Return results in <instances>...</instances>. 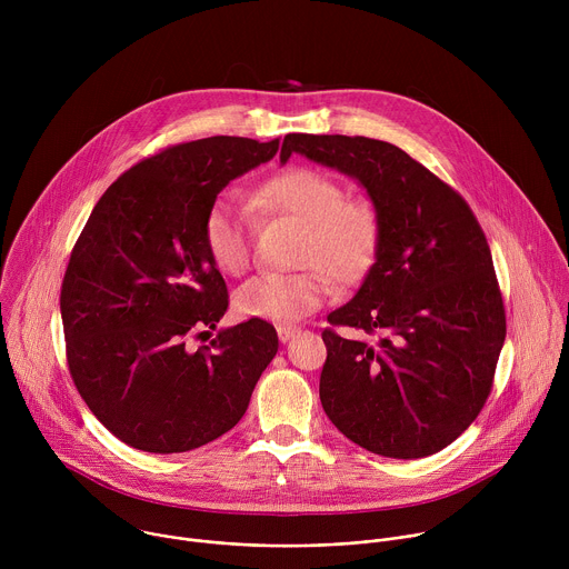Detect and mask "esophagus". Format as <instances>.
Segmentation results:
<instances>
[{"label": "esophagus", "instance_id": "esophagus-1", "mask_svg": "<svg viewBox=\"0 0 569 569\" xmlns=\"http://www.w3.org/2000/svg\"><path fill=\"white\" fill-rule=\"evenodd\" d=\"M297 333H299V329H297V327H290V323H279V327H277V336H279L281 342H288V340L295 338Z\"/></svg>", "mask_w": 569, "mask_h": 569}]
</instances>
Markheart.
<instances>
[{"label":"heart","instance_id":"b5f03b06","mask_svg":"<svg viewBox=\"0 0 569 569\" xmlns=\"http://www.w3.org/2000/svg\"><path fill=\"white\" fill-rule=\"evenodd\" d=\"M254 204L272 216L303 222L295 274L263 272L233 295L240 315L270 321H297L331 295V277L340 283L362 279L380 246V216L365 198H347L340 180L310 167H290L268 178ZM204 250L227 274H242L252 259V220L246 207L229 198L216 200L202 222Z\"/></svg>","mask_w":569,"mask_h":569}]
</instances>
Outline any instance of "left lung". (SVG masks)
I'll return each mask as SVG.
<instances>
[{
    "instance_id": "8db88e82",
    "label": "left lung",
    "mask_w": 569,
    "mask_h": 569,
    "mask_svg": "<svg viewBox=\"0 0 569 569\" xmlns=\"http://www.w3.org/2000/svg\"><path fill=\"white\" fill-rule=\"evenodd\" d=\"M292 152L356 178L380 216L376 263L321 331V408L369 452L435 455L493 389L507 315L489 242L468 202L393 143L292 132L281 161Z\"/></svg>"
}]
</instances>
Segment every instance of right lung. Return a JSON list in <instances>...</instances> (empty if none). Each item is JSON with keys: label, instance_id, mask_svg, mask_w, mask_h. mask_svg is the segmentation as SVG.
Instances as JSON below:
<instances>
[{"label": "right lung", "instance_id": "obj_1", "mask_svg": "<svg viewBox=\"0 0 569 569\" xmlns=\"http://www.w3.org/2000/svg\"><path fill=\"white\" fill-rule=\"evenodd\" d=\"M279 139L207 137L169 146L119 176L94 204L64 270L60 312L71 380L123 443L196 450L229 432L277 356L252 317L207 338L229 295L202 222L218 193L272 159Z\"/></svg>", "mask_w": 569, "mask_h": 569}]
</instances>
